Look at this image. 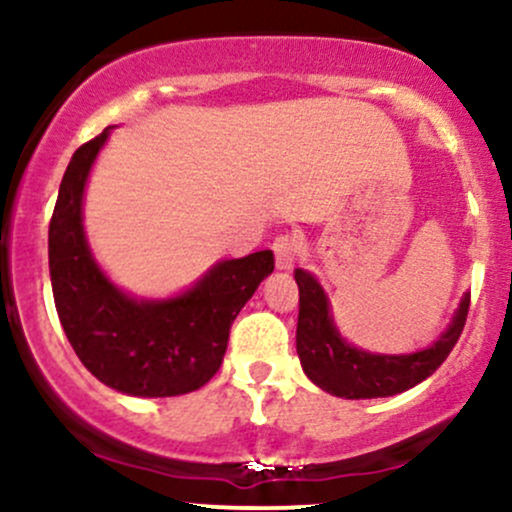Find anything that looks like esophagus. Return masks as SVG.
Segmentation results:
<instances>
[{"label": "esophagus", "mask_w": 512, "mask_h": 512, "mask_svg": "<svg viewBox=\"0 0 512 512\" xmlns=\"http://www.w3.org/2000/svg\"><path fill=\"white\" fill-rule=\"evenodd\" d=\"M274 255H276V269L279 272H289L296 264L298 243L291 236H279L274 240Z\"/></svg>", "instance_id": "obj_1"}]
</instances>
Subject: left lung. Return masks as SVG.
<instances>
[{
	"label": "left lung",
	"mask_w": 512,
	"mask_h": 512,
	"mask_svg": "<svg viewBox=\"0 0 512 512\" xmlns=\"http://www.w3.org/2000/svg\"><path fill=\"white\" fill-rule=\"evenodd\" d=\"M296 284L301 293L296 351L303 373L320 390L344 399L392 397L424 383L457 344L469 310V293H464L450 325L433 344L411 354H378L346 342L334 322L330 296L315 274L298 267Z\"/></svg>",
	"instance_id": "8db88e82"
}]
</instances>
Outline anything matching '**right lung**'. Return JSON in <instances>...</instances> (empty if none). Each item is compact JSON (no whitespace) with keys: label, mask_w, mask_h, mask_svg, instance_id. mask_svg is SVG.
I'll return each mask as SVG.
<instances>
[{"label":"right lung","mask_w":512,"mask_h":512,"mask_svg":"<svg viewBox=\"0 0 512 512\" xmlns=\"http://www.w3.org/2000/svg\"><path fill=\"white\" fill-rule=\"evenodd\" d=\"M113 129L76 149L64 170L48 233L55 308L79 361L103 385L129 397L187 395L219 370L233 320L274 272V252L214 262L166 296H132L117 286L84 228L88 175Z\"/></svg>","instance_id":"1"}]
</instances>
